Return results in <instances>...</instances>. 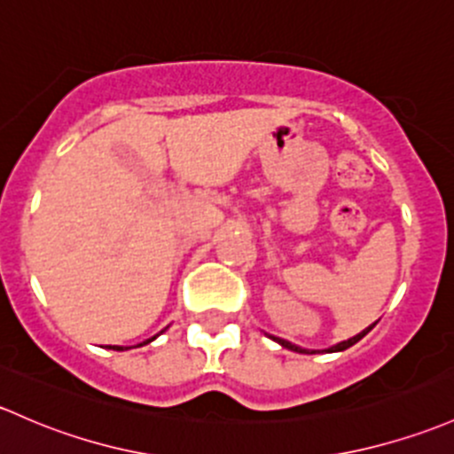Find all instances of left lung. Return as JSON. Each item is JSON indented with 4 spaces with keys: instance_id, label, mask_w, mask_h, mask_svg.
Segmentation results:
<instances>
[{
    "instance_id": "obj_1",
    "label": "left lung",
    "mask_w": 454,
    "mask_h": 454,
    "mask_svg": "<svg viewBox=\"0 0 454 454\" xmlns=\"http://www.w3.org/2000/svg\"><path fill=\"white\" fill-rule=\"evenodd\" d=\"M374 324H376V322H374ZM374 324H372V326H374ZM372 326H367L365 331H361V333H359V335L350 337V340H348V341H341V343H337V346L328 348V350H324V352H341V350H346V348L355 346L356 341H361V340H364V337L367 335V333L372 331ZM271 340H274V341H278L280 346H283V348H287V350H294V352H304V355H315V352H317V350H304V348H300V346H294V343H289V341H285V340H278V337H271Z\"/></svg>"
}]
</instances>
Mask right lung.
I'll use <instances>...</instances> for the list:
<instances>
[{
  "label": "right lung",
  "mask_w": 454,
  "mask_h": 454,
  "mask_svg": "<svg viewBox=\"0 0 454 454\" xmlns=\"http://www.w3.org/2000/svg\"><path fill=\"white\" fill-rule=\"evenodd\" d=\"M156 337H152V340H147V341H143V343H139V346H145V343H150V341H154ZM114 350H128V348H123V346H113Z\"/></svg>",
  "instance_id": "obj_1"
}]
</instances>
